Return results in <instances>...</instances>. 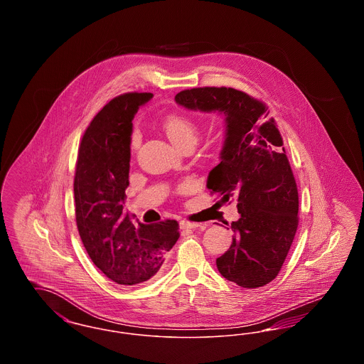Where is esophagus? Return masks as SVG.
Wrapping results in <instances>:
<instances>
[{
	"mask_svg": "<svg viewBox=\"0 0 364 364\" xmlns=\"http://www.w3.org/2000/svg\"><path fill=\"white\" fill-rule=\"evenodd\" d=\"M203 224H198V223H190V221H181L180 226L181 229H196V228H200Z\"/></svg>",
	"mask_w": 364,
	"mask_h": 364,
	"instance_id": "esophagus-1",
	"label": "esophagus"
}]
</instances>
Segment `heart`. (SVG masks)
Here are the masks:
<instances>
[{"label": "heart", "instance_id": "heart-1", "mask_svg": "<svg viewBox=\"0 0 364 364\" xmlns=\"http://www.w3.org/2000/svg\"><path fill=\"white\" fill-rule=\"evenodd\" d=\"M162 128L166 134L169 140L176 144L177 147H183L187 143H195L196 141V135H198V125L188 116L184 114H169L164 119L162 122ZM132 149L138 146V136L134 135L132 141H131Z\"/></svg>", "mask_w": 364, "mask_h": 364}]
</instances>
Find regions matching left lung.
<instances>
[{
	"instance_id": "1",
	"label": "left lung",
	"mask_w": 364,
	"mask_h": 364,
	"mask_svg": "<svg viewBox=\"0 0 364 364\" xmlns=\"http://www.w3.org/2000/svg\"><path fill=\"white\" fill-rule=\"evenodd\" d=\"M174 101L225 116L221 162L206 187L224 202L235 199L240 218L230 224L233 240L215 263L239 287H263L277 277L299 224L297 187L276 122L266 120V105L230 87L184 90Z\"/></svg>"
}]
</instances>
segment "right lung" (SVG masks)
<instances>
[{"mask_svg": "<svg viewBox=\"0 0 364 364\" xmlns=\"http://www.w3.org/2000/svg\"><path fill=\"white\" fill-rule=\"evenodd\" d=\"M151 92H127L105 105L79 147L73 181L76 225L87 254L112 281L135 285L156 276L180 237L178 224H134L124 214L132 120Z\"/></svg>", "mask_w": 364, "mask_h": 364, "instance_id": "add662e5", "label": "right lung"}]
</instances>
